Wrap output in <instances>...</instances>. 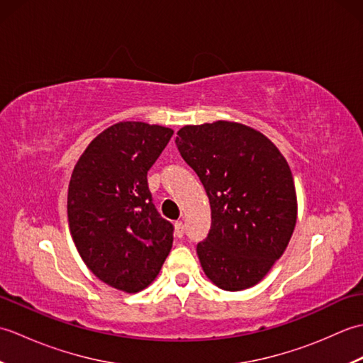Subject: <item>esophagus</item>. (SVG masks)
<instances>
[{
  "instance_id": "esophagus-1",
  "label": "esophagus",
  "mask_w": 363,
  "mask_h": 363,
  "mask_svg": "<svg viewBox=\"0 0 363 363\" xmlns=\"http://www.w3.org/2000/svg\"><path fill=\"white\" fill-rule=\"evenodd\" d=\"M174 235H176L177 238L184 237V225H182L181 221H176V223H174Z\"/></svg>"
}]
</instances>
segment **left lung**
I'll return each mask as SVG.
<instances>
[{"label":"left lung","instance_id":"8db88e82","mask_svg":"<svg viewBox=\"0 0 363 363\" xmlns=\"http://www.w3.org/2000/svg\"><path fill=\"white\" fill-rule=\"evenodd\" d=\"M176 146L209 196L211 230L196 246L206 276L228 291L252 287L282 256L296 225L287 160L264 134L230 121L184 126Z\"/></svg>","mask_w":363,"mask_h":363}]
</instances>
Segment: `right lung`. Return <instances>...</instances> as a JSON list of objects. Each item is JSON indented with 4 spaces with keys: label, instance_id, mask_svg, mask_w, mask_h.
Wrapping results in <instances>:
<instances>
[{
    "label": "right lung",
    "instance_id": "add662e5",
    "mask_svg": "<svg viewBox=\"0 0 363 363\" xmlns=\"http://www.w3.org/2000/svg\"><path fill=\"white\" fill-rule=\"evenodd\" d=\"M172 135L164 126L117 123L91 140L73 169V240L90 272L111 287H148L172 250L174 226L160 217L146 179Z\"/></svg>",
    "mask_w": 363,
    "mask_h": 363
}]
</instances>
